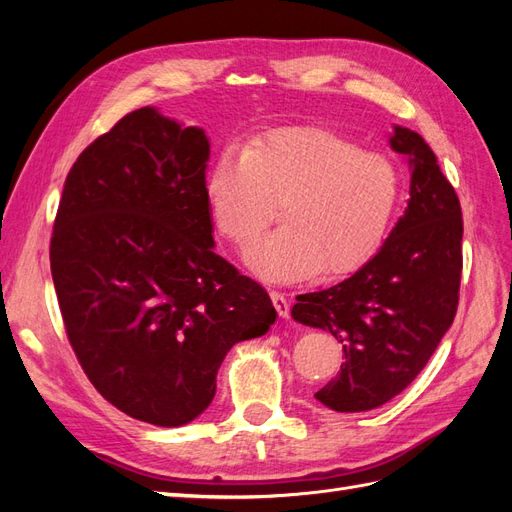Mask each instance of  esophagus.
<instances>
[{"label": "esophagus", "instance_id": "esophagus-1", "mask_svg": "<svg viewBox=\"0 0 512 512\" xmlns=\"http://www.w3.org/2000/svg\"><path fill=\"white\" fill-rule=\"evenodd\" d=\"M271 301H273V305L277 309V314H280V318H288L290 316V303H288V299L284 297L282 292L273 290L271 292Z\"/></svg>", "mask_w": 512, "mask_h": 512}]
</instances>
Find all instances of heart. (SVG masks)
I'll use <instances>...</instances> for the list:
<instances>
[{
    "label": "heart",
    "mask_w": 512,
    "mask_h": 512,
    "mask_svg": "<svg viewBox=\"0 0 512 512\" xmlns=\"http://www.w3.org/2000/svg\"><path fill=\"white\" fill-rule=\"evenodd\" d=\"M401 196L397 166L322 128H282L226 149L205 179L211 222L245 245L284 200L282 228L243 252L245 265L273 282L346 275L376 256Z\"/></svg>",
    "instance_id": "obj_1"
}]
</instances>
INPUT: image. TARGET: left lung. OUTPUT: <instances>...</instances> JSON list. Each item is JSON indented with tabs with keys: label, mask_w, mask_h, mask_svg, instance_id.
<instances>
[{
	"label": "left lung",
	"mask_w": 512,
	"mask_h": 512,
	"mask_svg": "<svg viewBox=\"0 0 512 512\" xmlns=\"http://www.w3.org/2000/svg\"><path fill=\"white\" fill-rule=\"evenodd\" d=\"M410 200L376 256L339 284L299 294L292 318L329 331L346 361L314 395L335 412L374 410L421 374L451 329L461 280V207L421 134L393 126Z\"/></svg>",
	"instance_id": "1"
}]
</instances>
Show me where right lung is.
<instances>
[{
  "instance_id": "right-lung-1",
  "label": "right lung",
  "mask_w": 512,
  "mask_h": 512,
  "mask_svg": "<svg viewBox=\"0 0 512 512\" xmlns=\"http://www.w3.org/2000/svg\"><path fill=\"white\" fill-rule=\"evenodd\" d=\"M209 136L145 106L70 168L51 273L70 344L123 414L181 427L203 414L228 350L277 318L267 290L215 254Z\"/></svg>"
}]
</instances>
